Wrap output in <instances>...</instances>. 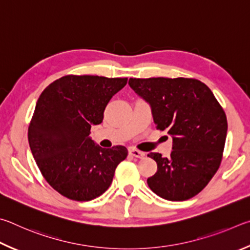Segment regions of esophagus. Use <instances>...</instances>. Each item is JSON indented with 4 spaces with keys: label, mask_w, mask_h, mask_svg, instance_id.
I'll return each instance as SVG.
<instances>
[{
    "label": "esophagus",
    "mask_w": 250,
    "mask_h": 250,
    "mask_svg": "<svg viewBox=\"0 0 250 250\" xmlns=\"http://www.w3.org/2000/svg\"><path fill=\"white\" fill-rule=\"evenodd\" d=\"M128 151L130 155L133 157H136V158H144V156H145V154H144L143 151H139L137 149H135V148H130Z\"/></svg>",
    "instance_id": "34e87169"
}]
</instances>
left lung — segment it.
Returning a JSON list of instances; mask_svg holds the SVG:
<instances>
[{
    "label": "left lung",
    "mask_w": 250,
    "mask_h": 250,
    "mask_svg": "<svg viewBox=\"0 0 250 250\" xmlns=\"http://www.w3.org/2000/svg\"><path fill=\"white\" fill-rule=\"evenodd\" d=\"M128 84L149 104L157 128L172 137L168 158L159 152L148 154L157 163L148 187L165 200L193 198L222 161L227 120L220 103L208 86L195 79L130 78Z\"/></svg>",
    "instance_id": "obj_1"
}]
</instances>
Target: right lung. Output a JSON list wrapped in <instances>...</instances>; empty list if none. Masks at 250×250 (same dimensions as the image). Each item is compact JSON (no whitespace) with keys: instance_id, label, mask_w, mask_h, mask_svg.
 Returning a JSON list of instances; mask_svg holds the SVG:
<instances>
[{"instance_id":"obj_1","label":"right lung","mask_w":250,"mask_h":250,"mask_svg":"<svg viewBox=\"0 0 250 250\" xmlns=\"http://www.w3.org/2000/svg\"><path fill=\"white\" fill-rule=\"evenodd\" d=\"M126 83L127 78L65 76L39 96L28 127L29 147L43 178L65 198L91 201L103 194L127 157L124 146L104 149L90 137Z\"/></svg>"}]
</instances>
